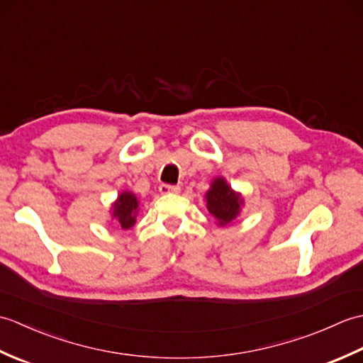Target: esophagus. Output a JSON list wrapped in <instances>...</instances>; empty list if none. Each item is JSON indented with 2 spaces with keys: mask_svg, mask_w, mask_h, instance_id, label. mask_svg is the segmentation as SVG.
I'll return each mask as SVG.
<instances>
[{
  "mask_svg": "<svg viewBox=\"0 0 363 363\" xmlns=\"http://www.w3.org/2000/svg\"><path fill=\"white\" fill-rule=\"evenodd\" d=\"M159 191L162 195H168V194H179L181 187L179 186H169V184H160Z\"/></svg>",
  "mask_w": 363,
  "mask_h": 363,
  "instance_id": "34e87169",
  "label": "esophagus"
}]
</instances>
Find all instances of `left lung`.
<instances>
[{
	"label": "left lung",
	"mask_w": 363,
	"mask_h": 363,
	"mask_svg": "<svg viewBox=\"0 0 363 363\" xmlns=\"http://www.w3.org/2000/svg\"><path fill=\"white\" fill-rule=\"evenodd\" d=\"M207 211L218 221L220 226L230 225L240 215L243 198L229 187L225 177H215L206 194Z\"/></svg>",
	"instance_id": "1"
}]
</instances>
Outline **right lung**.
<instances>
[{
    "mask_svg": "<svg viewBox=\"0 0 363 363\" xmlns=\"http://www.w3.org/2000/svg\"><path fill=\"white\" fill-rule=\"evenodd\" d=\"M138 212V199L133 191H123L112 204V217L118 221L121 229H130L135 225Z\"/></svg>",
    "mask_w": 363,
    "mask_h": 363,
    "instance_id": "right-lung-1",
    "label": "right lung"
}]
</instances>
